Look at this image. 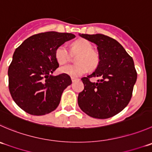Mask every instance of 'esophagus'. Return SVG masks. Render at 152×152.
<instances>
[{
    "mask_svg": "<svg viewBox=\"0 0 152 152\" xmlns=\"http://www.w3.org/2000/svg\"><path fill=\"white\" fill-rule=\"evenodd\" d=\"M71 80L73 82H75L76 81L78 80V79H76V78H74V77H71Z\"/></svg>",
    "mask_w": 152,
    "mask_h": 152,
    "instance_id": "obj_1",
    "label": "esophagus"
}]
</instances>
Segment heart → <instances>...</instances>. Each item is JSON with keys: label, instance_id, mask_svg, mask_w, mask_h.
<instances>
[{"label": "heart", "instance_id": "b5f03b06", "mask_svg": "<svg viewBox=\"0 0 152 152\" xmlns=\"http://www.w3.org/2000/svg\"><path fill=\"white\" fill-rule=\"evenodd\" d=\"M74 49L80 52L76 58L77 63L75 64H67L61 66L59 72L63 74L68 75L71 77H79L85 74L90 69H94L98 65V54L93 50V45L85 39H79L73 44ZM55 57L59 64H64L69 59L68 49L66 45H61L56 49Z\"/></svg>", "mask_w": 152, "mask_h": 152}]
</instances>
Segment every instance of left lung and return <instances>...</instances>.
<instances>
[{
	"label": "left lung",
	"instance_id": "left-lung-1",
	"mask_svg": "<svg viewBox=\"0 0 152 152\" xmlns=\"http://www.w3.org/2000/svg\"><path fill=\"white\" fill-rule=\"evenodd\" d=\"M97 46L99 64L96 70L82 79L84 90L78 96L83 112L96 119L116 115L128 105L137 81L133 58L115 39L102 34H79ZM98 77L97 82L89 80Z\"/></svg>",
	"mask_w": 152,
	"mask_h": 152
}]
</instances>
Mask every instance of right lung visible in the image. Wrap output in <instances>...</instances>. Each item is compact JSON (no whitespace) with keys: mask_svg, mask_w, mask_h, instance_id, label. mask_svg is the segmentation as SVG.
<instances>
[{"mask_svg":"<svg viewBox=\"0 0 152 152\" xmlns=\"http://www.w3.org/2000/svg\"><path fill=\"white\" fill-rule=\"evenodd\" d=\"M75 37L67 32H42L29 37L15 50L8 70L9 89L22 110L41 116L58 107L72 81L68 75H53L59 66L55 51Z\"/></svg>","mask_w":152,"mask_h":152,"instance_id":"obj_1","label":"right lung"}]
</instances>
